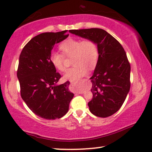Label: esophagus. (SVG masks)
I'll return each instance as SVG.
<instances>
[{
  "mask_svg": "<svg viewBox=\"0 0 152 152\" xmlns=\"http://www.w3.org/2000/svg\"><path fill=\"white\" fill-rule=\"evenodd\" d=\"M72 84H75L74 82H72ZM82 93H83V92H79V94H82Z\"/></svg>",
  "mask_w": 152,
  "mask_h": 152,
  "instance_id": "34e87169",
  "label": "esophagus"
}]
</instances>
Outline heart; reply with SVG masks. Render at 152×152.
<instances>
[{
	"label": "heart",
	"instance_id": "b5f03b06",
	"mask_svg": "<svg viewBox=\"0 0 152 152\" xmlns=\"http://www.w3.org/2000/svg\"><path fill=\"white\" fill-rule=\"evenodd\" d=\"M59 48L62 54L52 52L50 60L54 67L64 72L66 70L64 56L72 58V63L74 66L64 74L65 80L73 81L79 79L87 74L89 68H94L98 61L99 50L96 42L93 39L68 38L60 44Z\"/></svg>",
	"mask_w": 152,
	"mask_h": 152
}]
</instances>
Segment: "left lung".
Here are the masks:
<instances>
[{"mask_svg":"<svg viewBox=\"0 0 152 152\" xmlns=\"http://www.w3.org/2000/svg\"><path fill=\"white\" fill-rule=\"evenodd\" d=\"M69 32L96 42L99 50L94 74L90 79L92 99L90 112L107 117L120 110L130 90L131 66L126 52L117 40L101 28L70 30Z\"/></svg>","mask_w":152,"mask_h":152,"instance_id":"8db88e82","label":"left lung"}]
</instances>
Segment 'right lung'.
<instances>
[{"instance_id":"add662e5","label":"right lung","mask_w":152,"mask_h":152,"mask_svg":"<svg viewBox=\"0 0 152 152\" xmlns=\"http://www.w3.org/2000/svg\"><path fill=\"white\" fill-rule=\"evenodd\" d=\"M66 32L35 36L26 44L19 56L17 78L21 98L35 115L46 120L63 117L74 95L69 90V81L56 85L61 75L50 60L55 44L69 36Z\"/></svg>"}]
</instances>
